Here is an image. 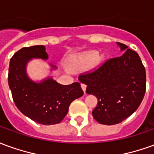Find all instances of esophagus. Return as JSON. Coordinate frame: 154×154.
<instances>
[{"label":"esophagus","instance_id":"esophagus-1","mask_svg":"<svg viewBox=\"0 0 154 154\" xmlns=\"http://www.w3.org/2000/svg\"><path fill=\"white\" fill-rule=\"evenodd\" d=\"M81 87H82V89L83 90L84 93H86V89H87V86L85 84H81Z\"/></svg>","mask_w":154,"mask_h":154}]
</instances>
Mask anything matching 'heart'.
I'll use <instances>...</instances> for the list:
<instances>
[{"instance_id":"heart-1","label":"heart","mask_w":154,"mask_h":154,"mask_svg":"<svg viewBox=\"0 0 154 154\" xmlns=\"http://www.w3.org/2000/svg\"><path fill=\"white\" fill-rule=\"evenodd\" d=\"M106 57V54H101L98 56L97 50H88L72 56L68 61V65L72 70L82 71L90 67L91 64L94 66L99 65L105 61Z\"/></svg>"}]
</instances>
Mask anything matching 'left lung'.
Wrapping results in <instances>:
<instances>
[{
	"label": "left lung",
	"instance_id": "left-lung-1",
	"mask_svg": "<svg viewBox=\"0 0 154 154\" xmlns=\"http://www.w3.org/2000/svg\"><path fill=\"white\" fill-rule=\"evenodd\" d=\"M124 54L114 57L93 72L78 79L87 85V93L98 100L92 116L97 122L112 125L122 122L135 111L144 97L146 72L139 54L117 42Z\"/></svg>",
	"mask_w": 154,
	"mask_h": 154
}]
</instances>
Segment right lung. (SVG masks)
Wrapping results in <instances>:
<instances>
[{"mask_svg": "<svg viewBox=\"0 0 154 154\" xmlns=\"http://www.w3.org/2000/svg\"><path fill=\"white\" fill-rule=\"evenodd\" d=\"M33 58L47 60L44 45L23 48L10 61L8 83L20 111L35 122L50 125L60 123L68 112L70 104L83 95L79 82L62 85L52 77L35 82L29 77L27 65ZM51 71L57 67L49 63Z\"/></svg>", "mask_w": 154, "mask_h": 154, "instance_id": "add662e5", "label": "right lung"}]
</instances>
